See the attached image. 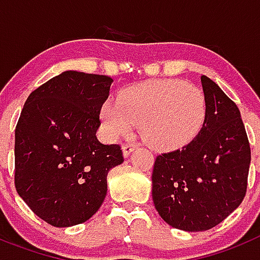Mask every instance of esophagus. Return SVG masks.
<instances>
[{
    "label": "esophagus",
    "mask_w": 260,
    "mask_h": 260,
    "mask_svg": "<svg viewBox=\"0 0 260 260\" xmlns=\"http://www.w3.org/2000/svg\"><path fill=\"white\" fill-rule=\"evenodd\" d=\"M136 148H137V145H135V144H124V145L121 146V150H123V155H124V157H128V155H129L131 153H132Z\"/></svg>",
    "instance_id": "obj_1"
}]
</instances>
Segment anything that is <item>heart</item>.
I'll use <instances>...</instances> for the list:
<instances>
[{
    "label": "heart",
    "mask_w": 260,
    "mask_h": 260,
    "mask_svg": "<svg viewBox=\"0 0 260 260\" xmlns=\"http://www.w3.org/2000/svg\"><path fill=\"white\" fill-rule=\"evenodd\" d=\"M207 116L204 92L178 80L141 82L124 89L117 101H106L101 121L111 139L129 135L140 124L143 139L159 152L191 143Z\"/></svg>",
    "instance_id": "obj_1"
}]
</instances>
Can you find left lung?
Returning <instances> with one entry per match:
<instances>
[{
  "label": "left lung",
  "instance_id": "8db88e82",
  "mask_svg": "<svg viewBox=\"0 0 260 260\" xmlns=\"http://www.w3.org/2000/svg\"><path fill=\"white\" fill-rule=\"evenodd\" d=\"M207 116L195 140L155 158L152 196L170 226L204 232L224 221L245 198L249 140L241 112L217 83L202 77Z\"/></svg>",
  "mask_w": 260,
  "mask_h": 260
}]
</instances>
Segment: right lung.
I'll return each instance as SVG.
<instances>
[{
    "label": "right lung",
    "instance_id": "obj_1",
    "mask_svg": "<svg viewBox=\"0 0 260 260\" xmlns=\"http://www.w3.org/2000/svg\"><path fill=\"white\" fill-rule=\"evenodd\" d=\"M111 77L67 71L31 92L15 128V188L56 228L82 224L101 208L119 145L96 137Z\"/></svg>",
    "mask_w": 260,
    "mask_h": 260
}]
</instances>
